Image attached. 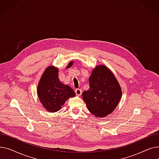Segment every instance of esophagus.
Returning <instances> with one entry per match:
<instances>
[{"mask_svg":"<svg viewBox=\"0 0 159 159\" xmlns=\"http://www.w3.org/2000/svg\"><path fill=\"white\" fill-rule=\"evenodd\" d=\"M82 92V91L80 89H75V93H76V95H78V96L81 95Z\"/></svg>","mask_w":159,"mask_h":159,"instance_id":"34e87169","label":"esophagus"}]
</instances>
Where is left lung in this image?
<instances>
[{
    "label": "left lung",
    "mask_w": 159,
    "mask_h": 159,
    "mask_svg": "<svg viewBox=\"0 0 159 159\" xmlns=\"http://www.w3.org/2000/svg\"><path fill=\"white\" fill-rule=\"evenodd\" d=\"M89 88L82 93L88 110L97 117L111 113L119 103L122 89L113 73L106 66L98 65L89 78Z\"/></svg>",
    "instance_id": "8db88e82"
}]
</instances>
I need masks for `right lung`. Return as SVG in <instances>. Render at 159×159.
Listing matches in <instances>:
<instances>
[{"mask_svg": "<svg viewBox=\"0 0 159 159\" xmlns=\"http://www.w3.org/2000/svg\"><path fill=\"white\" fill-rule=\"evenodd\" d=\"M73 62H69L67 68H70ZM37 95L40 102L49 112L59 111L66 101L75 96L71 88L64 85L58 79V69L55 66H48L39 80Z\"/></svg>", "mask_w": 159, "mask_h": 159, "instance_id": "right-lung-1", "label": "right lung"}]
</instances>
